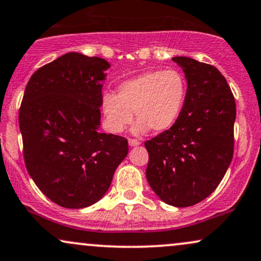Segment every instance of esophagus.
Segmentation results:
<instances>
[{
    "instance_id": "1",
    "label": "esophagus",
    "mask_w": 261,
    "mask_h": 261,
    "mask_svg": "<svg viewBox=\"0 0 261 261\" xmlns=\"http://www.w3.org/2000/svg\"><path fill=\"white\" fill-rule=\"evenodd\" d=\"M140 142H138L137 140H128V146L130 147H137L140 146Z\"/></svg>"
}]
</instances>
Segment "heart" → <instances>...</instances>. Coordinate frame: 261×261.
<instances>
[{"label": "heart", "mask_w": 261, "mask_h": 261, "mask_svg": "<svg viewBox=\"0 0 261 261\" xmlns=\"http://www.w3.org/2000/svg\"><path fill=\"white\" fill-rule=\"evenodd\" d=\"M187 97V82L177 70L144 72L119 84L117 96L102 98V113L111 133H121L136 113L133 131L143 135L153 130L163 134L179 119Z\"/></svg>", "instance_id": "obj_1"}]
</instances>
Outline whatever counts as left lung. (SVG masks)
<instances>
[{
	"label": "left lung",
	"mask_w": 261,
	"mask_h": 261,
	"mask_svg": "<svg viewBox=\"0 0 261 261\" xmlns=\"http://www.w3.org/2000/svg\"><path fill=\"white\" fill-rule=\"evenodd\" d=\"M172 60L187 79L186 102L173 127L144 143L146 177L165 203L189 207L216 190L231 163L236 105L214 66L187 57Z\"/></svg>",
	"instance_id": "left-lung-1"
}]
</instances>
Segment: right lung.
I'll list each match as a JSON object with an SVG mask.
<instances>
[{
  "label": "right lung",
  "mask_w": 261,
  "mask_h": 261,
  "mask_svg": "<svg viewBox=\"0 0 261 261\" xmlns=\"http://www.w3.org/2000/svg\"><path fill=\"white\" fill-rule=\"evenodd\" d=\"M108 68L105 59L67 53L26 85L19 111L26 169L39 190L65 208L101 200L127 155L124 137L100 133Z\"/></svg>",
  "instance_id": "right-lung-1"
}]
</instances>
